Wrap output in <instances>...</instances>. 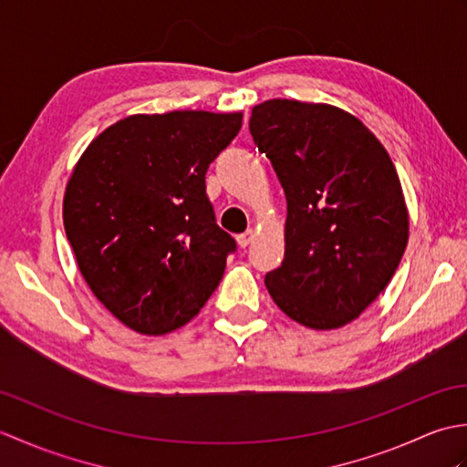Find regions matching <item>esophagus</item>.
I'll use <instances>...</instances> for the list:
<instances>
[{"mask_svg":"<svg viewBox=\"0 0 467 467\" xmlns=\"http://www.w3.org/2000/svg\"><path fill=\"white\" fill-rule=\"evenodd\" d=\"M253 239H254V233H253V231H246V233L236 236V243H239L241 249H246V246H249V244L253 243Z\"/></svg>","mask_w":467,"mask_h":467,"instance_id":"obj_1","label":"esophagus"}]
</instances>
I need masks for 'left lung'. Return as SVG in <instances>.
Listing matches in <instances>:
<instances>
[{
	"mask_svg": "<svg viewBox=\"0 0 467 467\" xmlns=\"http://www.w3.org/2000/svg\"><path fill=\"white\" fill-rule=\"evenodd\" d=\"M249 128L286 196L285 259L266 289L293 321L339 329L389 285L408 246L398 171L369 128L329 104L275 98Z\"/></svg>",
	"mask_w": 467,
	"mask_h": 467,
	"instance_id": "left-lung-1",
	"label": "left lung"
}]
</instances>
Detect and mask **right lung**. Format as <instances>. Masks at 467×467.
<instances>
[{
	"label": "right lung",
	"instance_id": "add662e5",
	"mask_svg": "<svg viewBox=\"0 0 467 467\" xmlns=\"http://www.w3.org/2000/svg\"><path fill=\"white\" fill-rule=\"evenodd\" d=\"M241 112L134 114L96 136L64 194V228L96 299L142 335L186 325L236 243L216 224L204 174Z\"/></svg>",
	"mask_w": 467,
	"mask_h": 467
}]
</instances>
